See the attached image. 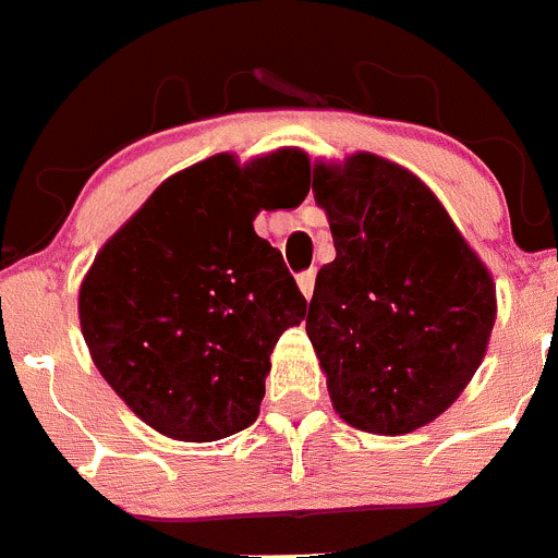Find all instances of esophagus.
<instances>
[{
    "label": "esophagus",
    "mask_w": 558,
    "mask_h": 558,
    "mask_svg": "<svg viewBox=\"0 0 558 558\" xmlns=\"http://www.w3.org/2000/svg\"><path fill=\"white\" fill-rule=\"evenodd\" d=\"M296 286H300V291L305 294V300H311L313 286H316V269H305V272L296 275Z\"/></svg>",
    "instance_id": "esophagus-1"
}]
</instances>
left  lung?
<instances>
[{"mask_svg":"<svg viewBox=\"0 0 558 558\" xmlns=\"http://www.w3.org/2000/svg\"><path fill=\"white\" fill-rule=\"evenodd\" d=\"M335 262L316 275L305 329L335 411L398 436L456 403L496 322V286L439 198L400 166L351 155L316 166Z\"/></svg>","mask_w":558,"mask_h":558,"instance_id":"left-lung-1","label":"left lung"}]
</instances>
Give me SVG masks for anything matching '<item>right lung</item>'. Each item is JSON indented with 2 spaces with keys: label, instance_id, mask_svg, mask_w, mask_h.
<instances>
[{
  "label": "right lung",
  "instance_id": "1",
  "mask_svg": "<svg viewBox=\"0 0 558 558\" xmlns=\"http://www.w3.org/2000/svg\"><path fill=\"white\" fill-rule=\"evenodd\" d=\"M305 196L296 149L245 169L215 155L166 180L97 253L81 283V332L149 428L218 441L256 423L269 354L307 302L253 218Z\"/></svg>",
  "mask_w": 558,
  "mask_h": 558
}]
</instances>
